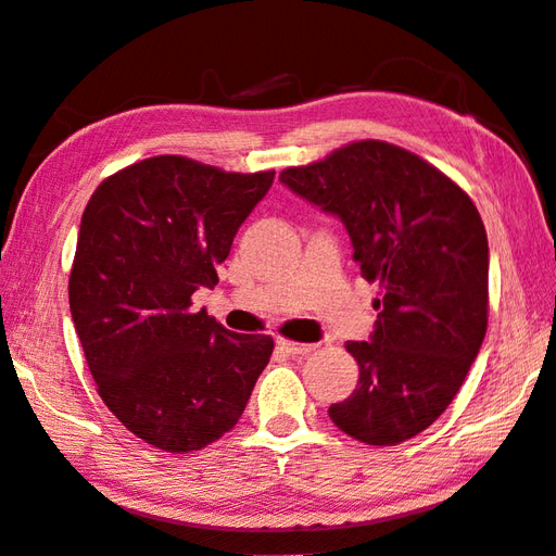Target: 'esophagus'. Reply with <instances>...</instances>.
Returning <instances> with one entry per match:
<instances>
[{"mask_svg":"<svg viewBox=\"0 0 556 556\" xmlns=\"http://www.w3.org/2000/svg\"><path fill=\"white\" fill-rule=\"evenodd\" d=\"M277 345L291 357H304V355H308V352H313V345H304V342H294V340H285V338H279Z\"/></svg>","mask_w":556,"mask_h":556,"instance_id":"esophagus-1","label":"esophagus"}]
</instances>
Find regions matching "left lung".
Wrapping results in <instances>:
<instances>
[{
  "label": "left lung",
  "instance_id": "1",
  "mask_svg": "<svg viewBox=\"0 0 556 556\" xmlns=\"http://www.w3.org/2000/svg\"><path fill=\"white\" fill-rule=\"evenodd\" d=\"M338 216L362 277L379 281L369 340H350L357 389L328 408L367 445H399L432 426L467 379L489 323V240L473 201L426 160L357 140L279 175Z\"/></svg>",
  "mask_w": 556,
  "mask_h": 556
}]
</instances>
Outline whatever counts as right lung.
Wrapping results in <instances>:
<instances>
[{
  "mask_svg": "<svg viewBox=\"0 0 556 556\" xmlns=\"http://www.w3.org/2000/svg\"><path fill=\"white\" fill-rule=\"evenodd\" d=\"M275 173L181 155L140 160L94 189L79 224L70 313L106 408L148 445L194 452L243 416L275 350L226 330L191 294L214 287Z\"/></svg>",
  "mask_w": 556,
  "mask_h": 556,
  "instance_id": "obj_1",
  "label": "right lung"
}]
</instances>
